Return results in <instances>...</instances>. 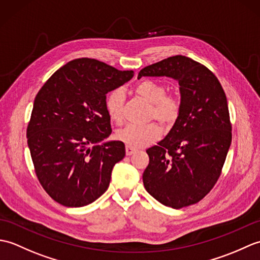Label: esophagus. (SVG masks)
Here are the masks:
<instances>
[{"label":"esophagus","mask_w":260,"mask_h":260,"mask_svg":"<svg viewBox=\"0 0 260 260\" xmlns=\"http://www.w3.org/2000/svg\"><path fill=\"white\" fill-rule=\"evenodd\" d=\"M137 150L134 147H131V146H126V155H132V154H134Z\"/></svg>","instance_id":"esophagus-1"}]
</instances>
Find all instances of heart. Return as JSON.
I'll return each mask as SVG.
<instances>
[{
    "mask_svg": "<svg viewBox=\"0 0 260 260\" xmlns=\"http://www.w3.org/2000/svg\"><path fill=\"white\" fill-rule=\"evenodd\" d=\"M167 86L156 80H143L134 88L137 96L151 104L148 117L155 118L163 125L170 126L178 119L181 112V99L173 92H167ZM125 93L120 88L110 91L106 98L108 116L116 124H121L124 119ZM162 135V131L156 123L137 126L128 125L117 131V140L127 146L140 148L152 144Z\"/></svg>",
    "mask_w": 260,
    "mask_h": 260,
    "instance_id": "heart-1",
    "label": "heart"
}]
</instances>
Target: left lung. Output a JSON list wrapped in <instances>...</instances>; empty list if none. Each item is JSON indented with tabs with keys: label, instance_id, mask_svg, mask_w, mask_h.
<instances>
[{
	"label": "left lung",
	"instance_id": "8db88e82",
	"mask_svg": "<svg viewBox=\"0 0 260 260\" xmlns=\"http://www.w3.org/2000/svg\"><path fill=\"white\" fill-rule=\"evenodd\" d=\"M143 76H167L180 85L181 112L165 139L146 150V191L173 209L194 204L217 183L231 144L227 97L206 66L174 56L143 68Z\"/></svg>",
	"mask_w": 260,
	"mask_h": 260
}]
</instances>
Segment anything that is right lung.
<instances>
[{
    "label": "right lung",
    "instance_id": "1",
    "mask_svg": "<svg viewBox=\"0 0 260 260\" xmlns=\"http://www.w3.org/2000/svg\"><path fill=\"white\" fill-rule=\"evenodd\" d=\"M134 76L96 59L71 60L37 93L26 128L37 178L54 201L78 208L108 189L114 165L125 156L112 133L106 93Z\"/></svg>",
    "mask_w": 260,
    "mask_h": 260
}]
</instances>
